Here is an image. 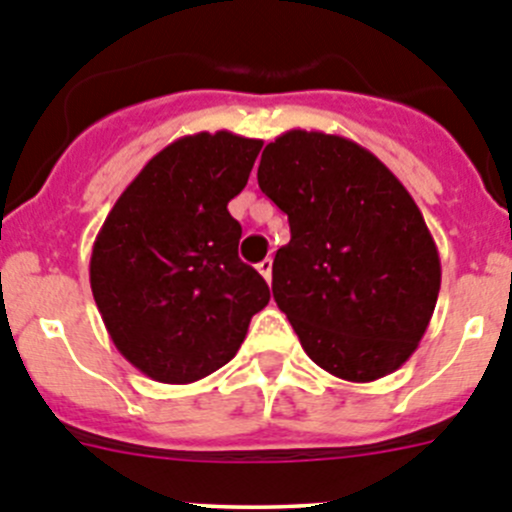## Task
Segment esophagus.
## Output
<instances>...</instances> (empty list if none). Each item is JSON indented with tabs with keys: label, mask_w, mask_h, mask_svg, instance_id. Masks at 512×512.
Returning a JSON list of instances; mask_svg holds the SVG:
<instances>
[{
	"label": "esophagus",
	"mask_w": 512,
	"mask_h": 512,
	"mask_svg": "<svg viewBox=\"0 0 512 512\" xmlns=\"http://www.w3.org/2000/svg\"><path fill=\"white\" fill-rule=\"evenodd\" d=\"M257 272H260L262 278H265L267 283H270V280H272V260H270V257H265V260H262L260 265H257Z\"/></svg>",
	"instance_id": "obj_1"
}]
</instances>
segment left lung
<instances>
[{
	"label": "left lung",
	"mask_w": 512,
	"mask_h": 512,
	"mask_svg": "<svg viewBox=\"0 0 512 512\" xmlns=\"http://www.w3.org/2000/svg\"><path fill=\"white\" fill-rule=\"evenodd\" d=\"M257 184L288 214L272 295L303 351L356 384L399 369L417 351L442 283L412 194L364 146L300 128L267 143Z\"/></svg>",
	"instance_id": "1"
}]
</instances>
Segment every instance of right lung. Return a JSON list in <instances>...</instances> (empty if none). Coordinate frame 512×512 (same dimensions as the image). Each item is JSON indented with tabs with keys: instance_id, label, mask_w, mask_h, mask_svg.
I'll return each instance as SVG.
<instances>
[{
	"instance_id": "right-lung-1",
	"label": "right lung",
	"mask_w": 512,
	"mask_h": 512,
	"mask_svg": "<svg viewBox=\"0 0 512 512\" xmlns=\"http://www.w3.org/2000/svg\"><path fill=\"white\" fill-rule=\"evenodd\" d=\"M260 148L229 131L169 143L95 237V305L123 358L148 379L191 384L222 369L270 300L260 272L237 255L242 227L227 209Z\"/></svg>"
}]
</instances>
